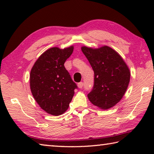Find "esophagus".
<instances>
[{"instance_id": "1", "label": "esophagus", "mask_w": 154, "mask_h": 154, "mask_svg": "<svg viewBox=\"0 0 154 154\" xmlns=\"http://www.w3.org/2000/svg\"><path fill=\"white\" fill-rule=\"evenodd\" d=\"M82 86H83V83H82V82H79V83H78V88L81 89L82 88Z\"/></svg>"}]
</instances>
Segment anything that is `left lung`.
Wrapping results in <instances>:
<instances>
[{"instance_id":"8db88e82","label":"left lung","mask_w":154,"mask_h":154,"mask_svg":"<svg viewBox=\"0 0 154 154\" xmlns=\"http://www.w3.org/2000/svg\"><path fill=\"white\" fill-rule=\"evenodd\" d=\"M81 50L94 72V85L88 97L94 106L108 110L121 101L128 88L131 72L121 55L110 46H83Z\"/></svg>"}]
</instances>
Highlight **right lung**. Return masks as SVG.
Wrapping results in <instances>:
<instances>
[{
  "label": "right lung",
  "instance_id": "obj_1",
  "mask_svg": "<svg viewBox=\"0 0 154 154\" xmlns=\"http://www.w3.org/2000/svg\"><path fill=\"white\" fill-rule=\"evenodd\" d=\"M73 51V46L53 47L38 57L30 74V88L42 110L59 116L65 112L74 94L76 85L64 67V62Z\"/></svg>",
  "mask_w": 154,
  "mask_h": 154
}]
</instances>
